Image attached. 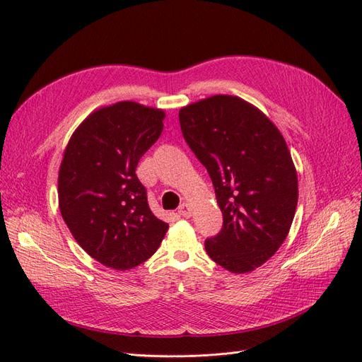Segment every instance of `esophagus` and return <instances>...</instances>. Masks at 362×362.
<instances>
[{
    "label": "esophagus",
    "mask_w": 362,
    "mask_h": 362,
    "mask_svg": "<svg viewBox=\"0 0 362 362\" xmlns=\"http://www.w3.org/2000/svg\"><path fill=\"white\" fill-rule=\"evenodd\" d=\"M178 213H180V216L189 218L192 216V206L189 204H181L178 208Z\"/></svg>",
    "instance_id": "1"
}]
</instances>
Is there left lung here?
<instances>
[{"label": "left lung", "mask_w": 362, "mask_h": 362, "mask_svg": "<svg viewBox=\"0 0 362 362\" xmlns=\"http://www.w3.org/2000/svg\"><path fill=\"white\" fill-rule=\"evenodd\" d=\"M184 140L210 175L221 233L205 240L218 266L247 273L275 255L298 206V175L279 129L257 107L216 95L182 107Z\"/></svg>", "instance_id": "1"}]
</instances>
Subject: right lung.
I'll return each mask as SVG.
<instances>
[{
    "label": "right lung",
    "instance_id": "right-lung-1",
    "mask_svg": "<svg viewBox=\"0 0 362 362\" xmlns=\"http://www.w3.org/2000/svg\"><path fill=\"white\" fill-rule=\"evenodd\" d=\"M164 112L122 101L93 112L75 129L59 170L64 223L105 267L133 269L156 254L169 225L152 214L136 175L163 131Z\"/></svg>",
    "mask_w": 362,
    "mask_h": 362
}]
</instances>
